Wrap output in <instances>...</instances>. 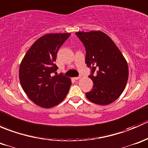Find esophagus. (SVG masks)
<instances>
[{
	"label": "esophagus",
	"mask_w": 148,
	"mask_h": 148,
	"mask_svg": "<svg viewBox=\"0 0 148 148\" xmlns=\"http://www.w3.org/2000/svg\"><path fill=\"white\" fill-rule=\"evenodd\" d=\"M74 79L75 80H78V79H80V77H74Z\"/></svg>",
	"instance_id": "obj_1"
}]
</instances>
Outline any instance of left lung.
I'll list each match as a JSON object with an SVG mask.
<instances>
[{"label":"left lung","mask_w":148,"mask_h":148,"mask_svg":"<svg viewBox=\"0 0 148 148\" xmlns=\"http://www.w3.org/2000/svg\"><path fill=\"white\" fill-rule=\"evenodd\" d=\"M76 35L86 49L85 62L92 69L89 77L94 86L86 93V98L99 105L111 104L122 95L127 82L126 59L114 41L102 31H79Z\"/></svg>","instance_id":"8db88e82"}]
</instances>
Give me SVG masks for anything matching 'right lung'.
I'll use <instances>...</instances> for the list:
<instances>
[{"label": "right lung", "instance_id": "right-lung-1", "mask_svg": "<svg viewBox=\"0 0 148 148\" xmlns=\"http://www.w3.org/2000/svg\"><path fill=\"white\" fill-rule=\"evenodd\" d=\"M71 34H49L40 37L22 59L19 79L23 91L36 105L51 108L64 99L71 85L70 78L53 76L58 67V50ZM56 74V72H55Z\"/></svg>", "mask_w": 148, "mask_h": 148}]
</instances>
